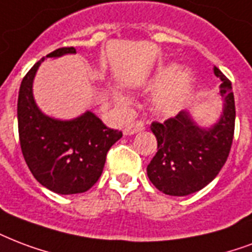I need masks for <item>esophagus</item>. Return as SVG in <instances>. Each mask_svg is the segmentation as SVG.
Instances as JSON below:
<instances>
[{"label": "esophagus", "mask_w": 252, "mask_h": 252, "mask_svg": "<svg viewBox=\"0 0 252 252\" xmlns=\"http://www.w3.org/2000/svg\"><path fill=\"white\" fill-rule=\"evenodd\" d=\"M145 129V126H144V123L141 122H136L133 123V124H130V126H128L124 129V134L126 136H130V134H134V133H139V132H141V130Z\"/></svg>", "instance_id": "1"}]
</instances>
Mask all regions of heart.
<instances>
[{"label":"heart","mask_w":252,"mask_h":252,"mask_svg":"<svg viewBox=\"0 0 252 252\" xmlns=\"http://www.w3.org/2000/svg\"><path fill=\"white\" fill-rule=\"evenodd\" d=\"M195 87V76L189 68L168 62L160 64L143 80L144 91H156L152 96L151 108L156 116L162 119L176 118L190 104ZM115 100L120 105H128V97L115 92Z\"/></svg>","instance_id":"heart-1"}]
</instances>
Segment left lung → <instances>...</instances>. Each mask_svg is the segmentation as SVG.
Wrapping results in <instances>:
<instances>
[{"label": "left lung", "instance_id": "obj_1", "mask_svg": "<svg viewBox=\"0 0 252 252\" xmlns=\"http://www.w3.org/2000/svg\"><path fill=\"white\" fill-rule=\"evenodd\" d=\"M222 80V112L216 123L201 126L193 113L184 111L165 123H153L157 153L148 165V177L168 195L185 197L203 189L218 176L233 144L235 103L230 80L214 68Z\"/></svg>", "mask_w": 252, "mask_h": 252}]
</instances>
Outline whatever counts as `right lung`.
<instances>
[{"instance_id": "add662e5", "label": "right lung", "mask_w": 252, "mask_h": 252, "mask_svg": "<svg viewBox=\"0 0 252 252\" xmlns=\"http://www.w3.org/2000/svg\"><path fill=\"white\" fill-rule=\"evenodd\" d=\"M76 54L74 47L58 49L46 58ZM42 58L21 83L18 95V132L25 161L35 180L57 194L84 193L103 173L109 148L123 133L111 129L91 111L63 120L46 115L32 92Z\"/></svg>"}]
</instances>
